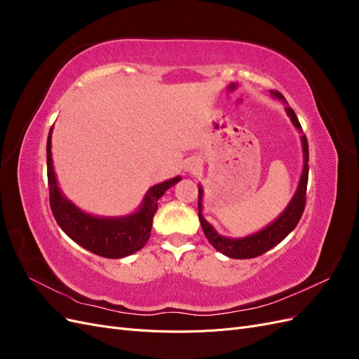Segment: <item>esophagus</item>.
I'll use <instances>...</instances> for the list:
<instances>
[{"label": "esophagus", "mask_w": 359, "mask_h": 359, "mask_svg": "<svg viewBox=\"0 0 359 359\" xmlns=\"http://www.w3.org/2000/svg\"><path fill=\"white\" fill-rule=\"evenodd\" d=\"M196 168H198L196 163H189L186 169H187V170H190V172H194V170H196Z\"/></svg>", "instance_id": "obj_1"}]
</instances>
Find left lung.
Wrapping results in <instances>:
<instances>
[{"label":"left lung","instance_id":"1","mask_svg":"<svg viewBox=\"0 0 359 359\" xmlns=\"http://www.w3.org/2000/svg\"><path fill=\"white\" fill-rule=\"evenodd\" d=\"M274 97H278L280 100H285V97L281 93L273 90L271 91ZM286 112L290 116V121L293 123L297 128L301 130V124L298 121V116L295 111L292 107H286ZM302 148H304V170L301 175V181L298 190L295 193V196L290 201L289 206L285 210V212L281 214L276 222L271 223L268 227H265L264 231H260L257 233H253L245 238H240V240H232V238H226L220 236L217 233L212 226L206 222L202 217V187H199V199H198V211H199V220L202 224L203 233L206 236V240L210 241V244L219 250L220 253L229 256L232 259H252L257 257L260 255H264L268 250L281 243L285 238L295 229L298 222L301 220L304 208H306V201H307V182H309V142L306 135H302Z\"/></svg>","mask_w":359,"mask_h":359}]
</instances>
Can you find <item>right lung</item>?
Returning <instances> with one entry per match:
<instances>
[{
	"instance_id": "add662e5",
	"label": "right lung",
	"mask_w": 359,
	"mask_h": 359,
	"mask_svg": "<svg viewBox=\"0 0 359 359\" xmlns=\"http://www.w3.org/2000/svg\"><path fill=\"white\" fill-rule=\"evenodd\" d=\"M50 133L52 127L49 130L46 145L49 205L58 226L76 244L102 257H126L142 248L149 240L158 199L181 178L177 177L149 189L142 206L132 215L123 217V219H100V217L88 215L64 198L57 186L55 173L52 168Z\"/></svg>"
}]
</instances>
